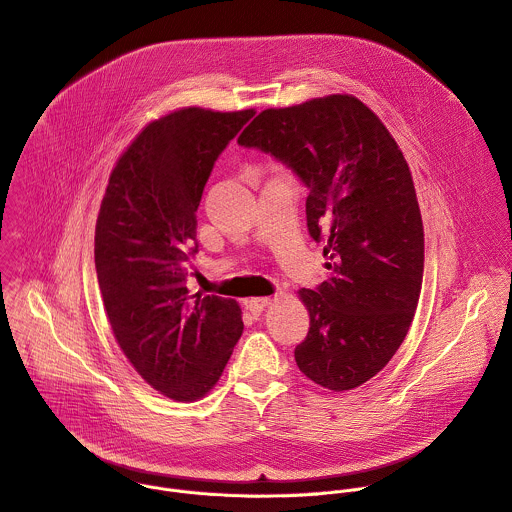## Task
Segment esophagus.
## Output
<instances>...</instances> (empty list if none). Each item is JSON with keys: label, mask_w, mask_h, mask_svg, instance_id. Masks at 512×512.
<instances>
[{"label": "esophagus", "mask_w": 512, "mask_h": 512, "mask_svg": "<svg viewBox=\"0 0 512 512\" xmlns=\"http://www.w3.org/2000/svg\"><path fill=\"white\" fill-rule=\"evenodd\" d=\"M269 304H271L269 298H249V300H245V308L253 314H261Z\"/></svg>", "instance_id": "esophagus-1"}]
</instances>
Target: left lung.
Instances as JSON below:
<instances>
[{"label":"left lung","mask_w":512,"mask_h":512,"mask_svg":"<svg viewBox=\"0 0 512 512\" xmlns=\"http://www.w3.org/2000/svg\"><path fill=\"white\" fill-rule=\"evenodd\" d=\"M310 190V237L330 275L300 289L310 330L300 371L330 391L373 379L405 340L423 281V223L409 166L383 121L352 95L265 109L237 139Z\"/></svg>","instance_id":"obj_1"}]
</instances>
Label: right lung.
<instances>
[{
  "label": "right lung",
  "mask_w": 512,
  "mask_h": 512,
  "mask_svg": "<svg viewBox=\"0 0 512 512\" xmlns=\"http://www.w3.org/2000/svg\"><path fill=\"white\" fill-rule=\"evenodd\" d=\"M255 115L184 107L145 125L117 160L95 229V267L115 340L141 379L196 401L243 334L235 300L190 294L196 210L216 158Z\"/></svg>",
  "instance_id": "add662e5"
}]
</instances>
